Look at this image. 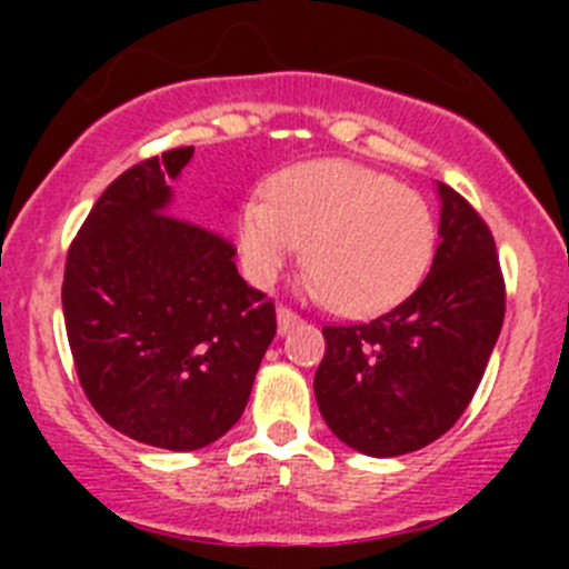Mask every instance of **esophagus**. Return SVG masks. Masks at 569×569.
<instances>
[{
  "mask_svg": "<svg viewBox=\"0 0 569 569\" xmlns=\"http://www.w3.org/2000/svg\"><path fill=\"white\" fill-rule=\"evenodd\" d=\"M300 313L297 311H291V308H286V306H278V330L280 332H289L291 327L295 325H300Z\"/></svg>",
  "mask_w": 569,
  "mask_h": 569,
  "instance_id": "34e87169",
  "label": "esophagus"
}]
</instances>
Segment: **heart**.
Masks as SVG:
<instances>
[{
    "label": "heart",
    "mask_w": 569,
    "mask_h": 569,
    "mask_svg": "<svg viewBox=\"0 0 569 569\" xmlns=\"http://www.w3.org/2000/svg\"><path fill=\"white\" fill-rule=\"evenodd\" d=\"M244 269L269 286L306 242L308 286L347 317L388 311L412 295L435 252V217L421 192L343 159L291 164L242 206Z\"/></svg>",
    "instance_id": "obj_1"
}]
</instances>
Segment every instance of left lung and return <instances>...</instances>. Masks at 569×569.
<instances>
[{"instance_id": "1", "label": "left lung", "mask_w": 569, "mask_h": 569, "mask_svg": "<svg viewBox=\"0 0 569 569\" xmlns=\"http://www.w3.org/2000/svg\"><path fill=\"white\" fill-rule=\"evenodd\" d=\"M438 194L440 242L421 286L382 317L321 327V418L369 457L410 455L449 432L503 325L507 289L490 228L449 183Z\"/></svg>"}]
</instances>
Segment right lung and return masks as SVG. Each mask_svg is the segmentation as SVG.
I'll use <instances>...</instances> for the list:
<instances>
[{
    "instance_id": "add662e5",
    "label": "right lung",
    "mask_w": 569,
    "mask_h": 569,
    "mask_svg": "<svg viewBox=\"0 0 569 569\" xmlns=\"http://www.w3.org/2000/svg\"><path fill=\"white\" fill-rule=\"evenodd\" d=\"M192 146L142 159L101 192L73 237L62 313L82 391L118 432L194 451L250 399L278 321L220 233L170 214Z\"/></svg>"
}]
</instances>
